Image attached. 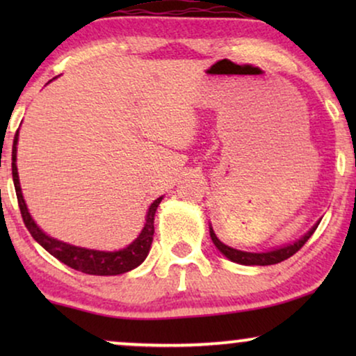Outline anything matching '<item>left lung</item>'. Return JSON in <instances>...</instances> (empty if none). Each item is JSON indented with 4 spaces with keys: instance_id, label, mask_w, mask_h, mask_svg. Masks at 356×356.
Listing matches in <instances>:
<instances>
[{
    "instance_id": "1",
    "label": "left lung",
    "mask_w": 356,
    "mask_h": 356,
    "mask_svg": "<svg viewBox=\"0 0 356 356\" xmlns=\"http://www.w3.org/2000/svg\"><path fill=\"white\" fill-rule=\"evenodd\" d=\"M318 225L319 223H316V225L311 228V230L306 233L301 240L295 241L293 245L279 248V250L267 251V252H246V251L233 250V248L223 245V243L218 240L212 228H211V238H212L213 245L217 246V250L233 262H238V264H245V266H270V264H279V262L289 259L290 256H293L296 251H300L301 248L305 246V243L309 240L311 235H313L316 228H318Z\"/></svg>"
}]
</instances>
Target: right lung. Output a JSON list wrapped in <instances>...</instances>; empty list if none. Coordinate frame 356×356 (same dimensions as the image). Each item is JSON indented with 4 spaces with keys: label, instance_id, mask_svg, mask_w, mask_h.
Segmentation results:
<instances>
[{
    "label": "right lung",
    "instance_id": "right-lung-1",
    "mask_svg": "<svg viewBox=\"0 0 356 356\" xmlns=\"http://www.w3.org/2000/svg\"><path fill=\"white\" fill-rule=\"evenodd\" d=\"M16 144H17V133L14 136L13 143V181L14 188H16V196L17 204L21 209L22 220L26 223L27 230L31 232L33 240L45 248L51 256H55L58 261H61L63 264L70 266L71 269L84 272V274L90 275H118L124 274V272L133 270L134 267H138L149 254L150 245L154 240V216L157 211L162 197L155 199L150 204L147 218H145V225L140 232V235L131 243L128 248L120 251L106 252V251H94V250H86V248H77L67 243L58 241L55 238H50L45 235L40 228L35 225V222L32 220L31 213L27 211L26 202H24L21 186H19V175L16 167Z\"/></svg>",
    "mask_w": 356,
    "mask_h": 356
}]
</instances>
